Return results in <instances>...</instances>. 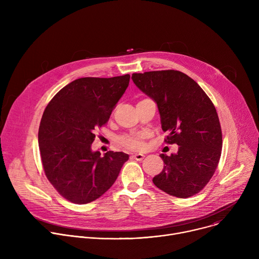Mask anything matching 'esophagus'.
<instances>
[{
    "label": "esophagus",
    "mask_w": 259,
    "mask_h": 259,
    "mask_svg": "<svg viewBox=\"0 0 259 259\" xmlns=\"http://www.w3.org/2000/svg\"><path fill=\"white\" fill-rule=\"evenodd\" d=\"M132 158L135 159L136 161H141V160H143L144 155H142V154H134V155H132Z\"/></svg>",
    "instance_id": "obj_1"
}]
</instances>
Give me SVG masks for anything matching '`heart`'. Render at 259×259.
Listing matches in <instances>:
<instances>
[{
    "mask_svg": "<svg viewBox=\"0 0 259 259\" xmlns=\"http://www.w3.org/2000/svg\"><path fill=\"white\" fill-rule=\"evenodd\" d=\"M145 136L141 134H127L119 138V143L125 149L141 151L145 147Z\"/></svg>",
    "mask_w": 259,
    "mask_h": 259,
    "instance_id": "obj_1",
    "label": "heart"
}]
</instances>
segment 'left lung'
Listing matches in <instances>:
<instances>
[{
  "label": "left lung",
  "instance_id": "8db88e82",
  "mask_svg": "<svg viewBox=\"0 0 259 259\" xmlns=\"http://www.w3.org/2000/svg\"><path fill=\"white\" fill-rule=\"evenodd\" d=\"M134 84L158 105L165 142L178 145L166 156L155 186L180 199L200 193L213 176L221 156L223 133L216 108L204 90L174 69L133 73Z\"/></svg>",
  "mask_w": 259,
  "mask_h": 259
}]
</instances>
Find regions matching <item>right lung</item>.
Here are the masks:
<instances>
[{
    "label": "right lung",
    "instance_id": "obj_1",
    "mask_svg": "<svg viewBox=\"0 0 259 259\" xmlns=\"http://www.w3.org/2000/svg\"><path fill=\"white\" fill-rule=\"evenodd\" d=\"M130 75L81 78L63 87L46 106L39 145L46 177L67 201L83 205L101 197L115 183L129 156L91 144L125 93Z\"/></svg>",
    "mask_w": 259,
    "mask_h": 259
}]
</instances>
